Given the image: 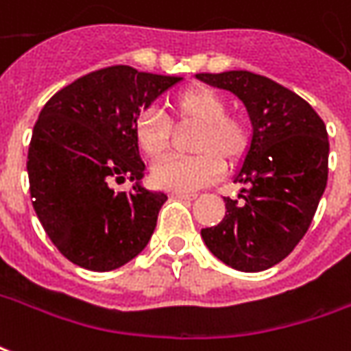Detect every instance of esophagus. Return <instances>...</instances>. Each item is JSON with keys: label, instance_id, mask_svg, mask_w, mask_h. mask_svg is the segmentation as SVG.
Segmentation results:
<instances>
[{"label": "esophagus", "instance_id": "esophagus-1", "mask_svg": "<svg viewBox=\"0 0 351 351\" xmlns=\"http://www.w3.org/2000/svg\"><path fill=\"white\" fill-rule=\"evenodd\" d=\"M171 197L173 199H195V193H178V192H173L171 193Z\"/></svg>", "mask_w": 351, "mask_h": 351}]
</instances>
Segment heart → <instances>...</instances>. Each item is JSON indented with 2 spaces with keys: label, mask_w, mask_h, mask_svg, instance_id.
<instances>
[{
  "label": "heart",
  "mask_w": 351,
  "mask_h": 351,
  "mask_svg": "<svg viewBox=\"0 0 351 351\" xmlns=\"http://www.w3.org/2000/svg\"><path fill=\"white\" fill-rule=\"evenodd\" d=\"M176 123L197 125L190 158H167L152 169V180L169 192H193L213 182L222 171L223 159L232 165L243 158L249 146V127L243 119L226 116L228 106L217 93L205 87H190L175 95L171 102ZM134 138L144 156L158 159L167 150L169 123L158 108H146L134 121Z\"/></svg>",
  "instance_id": "heart-1"
}]
</instances>
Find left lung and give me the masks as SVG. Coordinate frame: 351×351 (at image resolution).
<instances>
[{
    "mask_svg": "<svg viewBox=\"0 0 351 351\" xmlns=\"http://www.w3.org/2000/svg\"><path fill=\"white\" fill-rule=\"evenodd\" d=\"M230 90L252 125L251 146L234 182L239 199L224 197L226 215L201 237L218 261L239 271H262L289 256L312 224L329 175L325 123L308 102L264 75L232 70L195 73Z\"/></svg>",
    "mask_w": 351,
    "mask_h": 351,
    "instance_id": "left-lung-1",
    "label": "left lung"
}]
</instances>
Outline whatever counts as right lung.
Instances as JSON below:
<instances>
[{"label":"right lung","instance_id":"1","mask_svg":"<svg viewBox=\"0 0 351 351\" xmlns=\"http://www.w3.org/2000/svg\"><path fill=\"white\" fill-rule=\"evenodd\" d=\"M175 75L110 66L60 89L43 106L28 148L34 210L66 258L93 271H110L142 252L156 230L163 192L142 186L146 165L134 121ZM131 178V193L112 182Z\"/></svg>","mask_w":351,"mask_h":351}]
</instances>
